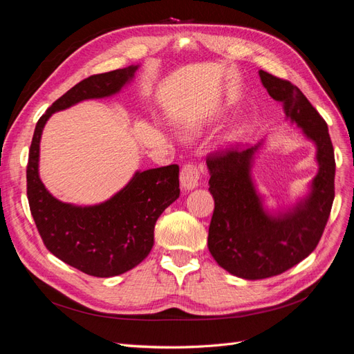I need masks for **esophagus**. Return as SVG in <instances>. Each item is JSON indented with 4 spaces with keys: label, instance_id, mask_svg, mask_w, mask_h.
<instances>
[{
    "label": "esophagus",
    "instance_id": "34e87169",
    "mask_svg": "<svg viewBox=\"0 0 354 354\" xmlns=\"http://www.w3.org/2000/svg\"><path fill=\"white\" fill-rule=\"evenodd\" d=\"M180 187H183L185 191L194 189L198 187V179H200V171L197 166L194 165H187L180 170Z\"/></svg>",
    "mask_w": 354,
    "mask_h": 354
}]
</instances>
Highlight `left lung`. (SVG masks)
<instances>
[{
  "label": "left lung",
  "instance_id": "1",
  "mask_svg": "<svg viewBox=\"0 0 354 354\" xmlns=\"http://www.w3.org/2000/svg\"><path fill=\"white\" fill-rule=\"evenodd\" d=\"M259 78L268 95L283 102L286 120L315 144L319 169L306 196L272 209L252 174L264 139L207 157L209 191L215 200L207 248L219 267L246 280L281 274L307 258L323 234L335 196V157L325 120L297 86L262 69Z\"/></svg>",
  "mask_w": 354,
  "mask_h": 354
}]
</instances>
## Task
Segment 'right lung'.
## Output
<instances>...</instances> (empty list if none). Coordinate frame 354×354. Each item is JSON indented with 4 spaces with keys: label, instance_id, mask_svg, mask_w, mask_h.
Returning <instances> with one entry per match:
<instances>
[{
    "label": "right lung",
    "instance_id": "obj_1",
    "mask_svg": "<svg viewBox=\"0 0 354 354\" xmlns=\"http://www.w3.org/2000/svg\"><path fill=\"white\" fill-rule=\"evenodd\" d=\"M139 65L92 75L60 96L38 120L26 169L28 201L46 248L88 276L113 277L139 266L154 246L158 216L179 197V166L136 170L102 203L78 206L50 194L39 178V142L48 118L87 99H105L133 82Z\"/></svg>",
    "mask_w": 354,
    "mask_h": 354
}]
</instances>
